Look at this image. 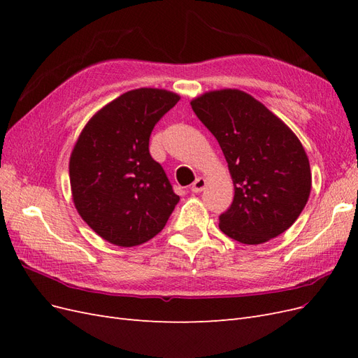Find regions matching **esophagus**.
<instances>
[{"instance_id":"esophagus-1","label":"esophagus","mask_w":358,"mask_h":358,"mask_svg":"<svg viewBox=\"0 0 358 358\" xmlns=\"http://www.w3.org/2000/svg\"><path fill=\"white\" fill-rule=\"evenodd\" d=\"M204 187H206V179L204 178H197L196 180H194L192 185H191V191L199 194V192H201L204 189Z\"/></svg>"}]
</instances>
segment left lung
Wrapping results in <instances>:
<instances>
[{
	"instance_id": "1",
	"label": "left lung",
	"mask_w": 358,
	"mask_h": 358,
	"mask_svg": "<svg viewBox=\"0 0 358 358\" xmlns=\"http://www.w3.org/2000/svg\"><path fill=\"white\" fill-rule=\"evenodd\" d=\"M191 107L218 140L234 183L233 203L220 216L221 231L259 245L288 230L305 209L312 185L297 136L239 90L206 92Z\"/></svg>"
}]
</instances>
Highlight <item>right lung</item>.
<instances>
[{"instance_id": "right-lung-1", "label": "right lung", "mask_w": 358, "mask_h": 358, "mask_svg": "<svg viewBox=\"0 0 358 358\" xmlns=\"http://www.w3.org/2000/svg\"><path fill=\"white\" fill-rule=\"evenodd\" d=\"M179 100L166 90L128 91L82 129L70 157L73 201L104 241L142 245L164 229L178 204L166 171L149 154V137Z\"/></svg>"}]
</instances>
